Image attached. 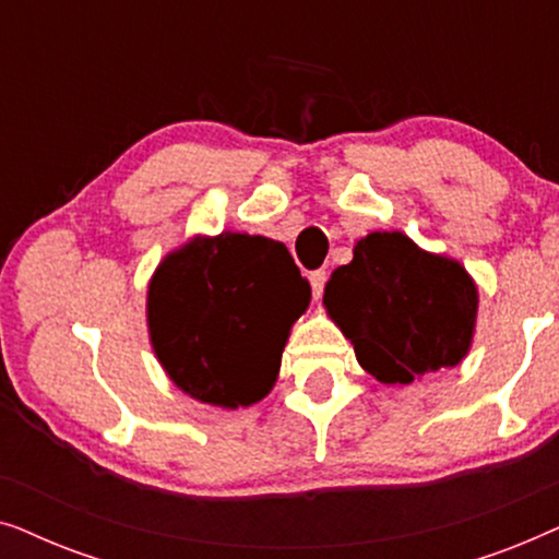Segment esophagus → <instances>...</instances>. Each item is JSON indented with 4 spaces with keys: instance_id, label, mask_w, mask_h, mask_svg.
<instances>
[{
    "instance_id": "1",
    "label": "esophagus",
    "mask_w": 559,
    "mask_h": 559,
    "mask_svg": "<svg viewBox=\"0 0 559 559\" xmlns=\"http://www.w3.org/2000/svg\"><path fill=\"white\" fill-rule=\"evenodd\" d=\"M325 282H328V274H325V270L310 272V285H312V295H316V300H318L320 295H323V289H325Z\"/></svg>"
}]
</instances>
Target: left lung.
Returning <instances> with one entry per match:
<instances>
[{
    "label": "left lung",
    "instance_id": "left-lung-1",
    "mask_svg": "<svg viewBox=\"0 0 559 559\" xmlns=\"http://www.w3.org/2000/svg\"><path fill=\"white\" fill-rule=\"evenodd\" d=\"M323 305L366 373L412 384L468 356L478 287L457 259L419 249L402 231H373L333 272Z\"/></svg>",
    "mask_w": 559,
    "mask_h": 559
}]
</instances>
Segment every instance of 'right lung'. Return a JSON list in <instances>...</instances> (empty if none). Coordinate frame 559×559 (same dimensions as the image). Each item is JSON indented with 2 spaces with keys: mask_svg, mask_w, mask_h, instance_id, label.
Here are the masks:
<instances>
[{
  "mask_svg": "<svg viewBox=\"0 0 559 559\" xmlns=\"http://www.w3.org/2000/svg\"><path fill=\"white\" fill-rule=\"evenodd\" d=\"M310 285L285 243L224 231L167 254L147 287L150 343L180 392L221 409L262 402Z\"/></svg>",
  "mask_w": 559,
  "mask_h": 559,
  "instance_id": "right-lung-1",
  "label": "right lung"
}]
</instances>
